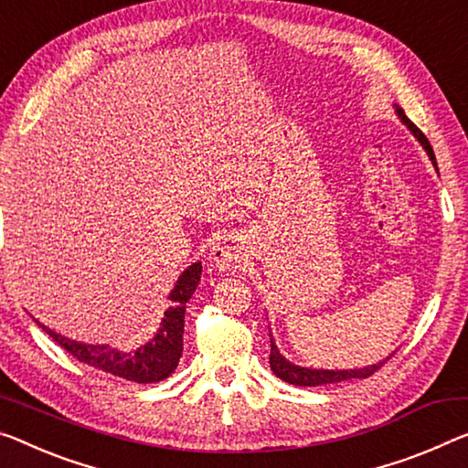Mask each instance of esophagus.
<instances>
[{
    "label": "esophagus",
    "mask_w": 468,
    "mask_h": 468,
    "mask_svg": "<svg viewBox=\"0 0 468 468\" xmlns=\"http://www.w3.org/2000/svg\"><path fill=\"white\" fill-rule=\"evenodd\" d=\"M211 259H213L215 268H219L224 271H234V270H239L240 263L244 261V249L239 240L226 236V239H221L213 247Z\"/></svg>",
    "instance_id": "1"
}]
</instances>
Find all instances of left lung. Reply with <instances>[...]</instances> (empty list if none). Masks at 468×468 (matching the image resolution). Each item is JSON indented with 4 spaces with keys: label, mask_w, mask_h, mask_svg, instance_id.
I'll use <instances>...</instances> for the list:
<instances>
[{
    "label": "left lung",
    "mask_w": 468,
    "mask_h": 468,
    "mask_svg": "<svg viewBox=\"0 0 468 468\" xmlns=\"http://www.w3.org/2000/svg\"><path fill=\"white\" fill-rule=\"evenodd\" d=\"M399 119L404 121V123L410 127V132H412L419 142L422 144V148L427 150L429 159L433 161V165L437 167L435 163V154H433V148H431V144L427 140V135L420 132L419 127H416L412 121H410L404 111L398 109ZM271 343V351H270V366L271 370H274V375L278 378H282L284 383H291V385H299V387H318V385H330V383H341V380H349V378H368L375 375V372L383 366L385 362H378V364H372L368 368H359V370H312V368H301V366H294L291 364L289 359H286L282 354H280L278 347L274 345V341L270 339Z\"/></svg>",
    "instance_id": "obj_1"
}]
</instances>
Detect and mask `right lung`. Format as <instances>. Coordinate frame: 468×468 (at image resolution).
<instances>
[{"instance_id": "1", "label": "right lung", "mask_w": 468, "mask_h": 468, "mask_svg": "<svg viewBox=\"0 0 468 468\" xmlns=\"http://www.w3.org/2000/svg\"><path fill=\"white\" fill-rule=\"evenodd\" d=\"M200 271H203V265L192 263L190 268L179 276L176 289L169 294L174 305L165 312L161 330L156 333L153 341L146 343L140 349L132 351V354H121V351L109 347V345L77 343L62 335H56L54 330H49L43 324L39 326L46 330L64 351H69L75 359L91 366V368L111 372L114 377L133 380V383H159V380L167 378L171 372L177 368L179 357H182L186 303L190 301L192 292L197 291V286L200 282Z\"/></svg>"}]
</instances>
